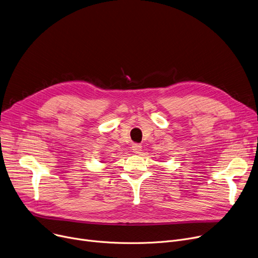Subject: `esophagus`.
Wrapping results in <instances>:
<instances>
[{"label":"esophagus","mask_w":258,"mask_h":258,"mask_svg":"<svg viewBox=\"0 0 258 258\" xmlns=\"http://www.w3.org/2000/svg\"><path fill=\"white\" fill-rule=\"evenodd\" d=\"M141 148H142V146L140 144H133L132 145V150L135 154H140Z\"/></svg>","instance_id":"obj_1"}]
</instances>
